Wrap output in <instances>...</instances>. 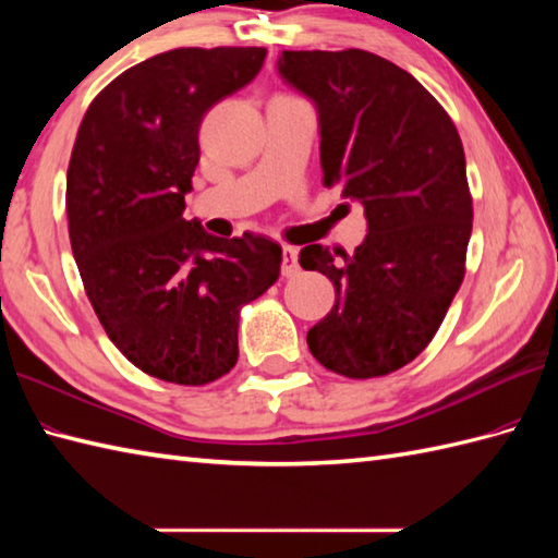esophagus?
Wrapping results in <instances>:
<instances>
[{
  "mask_svg": "<svg viewBox=\"0 0 558 558\" xmlns=\"http://www.w3.org/2000/svg\"><path fill=\"white\" fill-rule=\"evenodd\" d=\"M298 258H300L298 248H294V246H282V272H286V276H294V272L300 270Z\"/></svg>",
  "mask_w": 558,
  "mask_h": 558,
  "instance_id": "obj_1",
  "label": "esophagus"
}]
</instances>
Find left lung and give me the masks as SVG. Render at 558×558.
<instances>
[{
    "label": "left lung",
    "instance_id": "obj_1",
    "mask_svg": "<svg viewBox=\"0 0 558 558\" xmlns=\"http://www.w3.org/2000/svg\"><path fill=\"white\" fill-rule=\"evenodd\" d=\"M278 74L316 105L324 184L360 201L369 230L352 256L300 252L336 288L306 345L340 376H386L429 345L465 278L472 196L458 129L417 78L372 52L282 50Z\"/></svg>",
    "mask_w": 558,
    "mask_h": 558
}]
</instances>
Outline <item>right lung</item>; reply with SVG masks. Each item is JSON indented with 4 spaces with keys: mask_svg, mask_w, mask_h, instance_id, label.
Segmentation results:
<instances>
[{
    "mask_svg": "<svg viewBox=\"0 0 558 558\" xmlns=\"http://www.w3.org/2000/svg\"><path fill=\"white\" fill-rule=\"evenodd\" d=\"M264 59V47L150 57L98 93L71 150L66 218L83 288L117 350L162 381L228 374L240 310L280 276L282 248L268 236L222 240L182 216L201 120Z\"/></svg>",
    "mask_w": 558,
    "mask_h": 558,
    "instance_id": "obj_1",
    "label": "right lung"
}]
</instances>
